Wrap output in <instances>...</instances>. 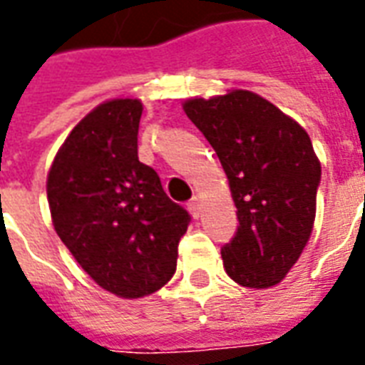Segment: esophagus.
<instances>
[{"mask_svg": "<svg viewBox=\"0 0 365 365\" xmlns=\"http://www.w3.org/2000/svg\"><path fill=\"white\" fill-rule=\"evenodd\" d=\"M187 209H190V212L193 217L199 218V215H201V199H199V197H193L190 203H187Z\"/></svg>", "mask_w": 365, "mask_h": 365, "instance_id": "esophagus-1", "label": "esophagus"}]
</instances>
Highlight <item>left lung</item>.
I'll return each instance as SVG.
<instances>
[{
	"label": "left lung",
	"mask_w": 365,
	"mask_h": 365,
	"mask_svg": "<svg viewBox=\"0 0 365 365\" xmlns=\"http://www.w3.org/2000/svg\"><path fill=\"white\" fill-rule=\"evenodd\" d=\"M183 110L228 175L236 234L222 247L234 282L269 288L298 261L315 220L321 164L298 121L250 91L191 98Z\"/></svg>",
	"instance_id": "8db88e82"
}]
</instances>
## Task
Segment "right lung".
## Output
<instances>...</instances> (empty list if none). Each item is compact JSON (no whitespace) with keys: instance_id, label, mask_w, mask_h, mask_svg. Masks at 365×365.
<instances>
[{"instance_id":"1","label":"right lung","mask_w":365,"mask_h":365,"mask_svg":"<svg viewBox=\"0 0 365 365\" xmlns=\"http://www.w3.org/2000/svg\"><path fill=\"white\" fill-rule=\"evenodd\" d=\"M143 104L108 100L73 128L48 174L53 228L83 271L120 298L160 290L175 272L190 212L139 162Z\"/></svg>"}]
</instances>
